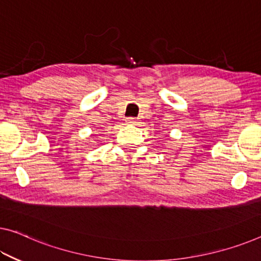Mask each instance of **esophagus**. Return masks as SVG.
I'll use <instances>...</instances> for the list:
<instances>
[{
	"mask_svg": "<svg viewBox=\"0 0 261 261\" xmlns=\"http://www.w3.org/2000/svg\"><path fill=\"white\" fill-rule=\"evenodd\" d=\"M136 122H138V120H136V118L130 117V118H127L126 119V123H128V125H135Z\"/></svg>",
	"mask_w": 261,
	"mask_h": 261,
	"instance_id": "obj_1",
	"label": "esophagus"
}]
</instances>
